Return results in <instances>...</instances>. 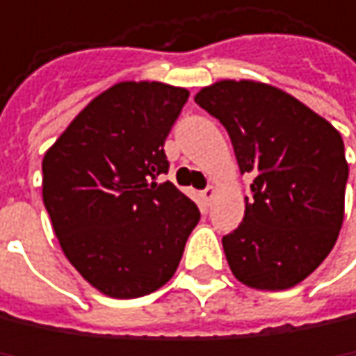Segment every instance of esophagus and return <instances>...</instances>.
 <instances>
[{
	"mask_svg": "<svg viewBox=\"0 0 356 356\" xmlns=\"http://www.w3.org/2000/svg\"><path fill=\"white\" fill-rule=\"evenodd\" d=\"M201 195H203V201H205V203H209V201L213 199V195H216V186H207Z\"/></svg>",
	"mask_w": 356,
	"mask_h": 356,
	"instance_id": "1",
	"label": "esophagus"
}]
</instances>
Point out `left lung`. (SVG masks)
<instances>
[{
    "label": "left lung",
    "instance_id": "left-lung-1",
    "mask_svg": "<svg viewBox=\"0 0 356 356\" xmlns=\"http://www.w3.org/2000/svg\"><path fill=\"white\" fill-rule=\"evenodd\" d=\"M228 130L251 197L236 230L222 238L236 280L286 290L330 255L344 220L348 163L340 132L284 90L220 81L195 97Z\"/></svg>",
    "mask_w": 356,
    "mask_h": 356
}]
</instances>
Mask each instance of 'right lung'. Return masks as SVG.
<instances>
[{"label": "right lung", "instance_id": "right-lung-1", "mask_svg": "<svg viewBox=\"0 0 356 356\" xmlns=\"http://www.w3.org/2000/svg\"><path fill=\"white\" fill-rule=\"evenodd\" d=\"M188 90L118 83L95 97L43 157V203L68 261L113 298L161 288L199 224L172 182L163 143Z\"/></svg>", "mask_w": 356, "mask_h": 356}]
</instances>
